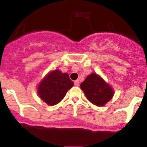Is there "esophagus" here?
<instances>
[{"label":"esophagus","instance_id":"1","mask_svg":"<svg viewBox=\"0 0 147 147\" xmlns=\"http://www.w3.org/2000/svg\"><path fill=\"white\" fill-rule=\"evenodd\" d=\"M74 84H75V86H76V87H78V86L79 85V82L78 80H76L74 82Z\"/></svg>","mask_w":147,"mask_h":147}]
</instances>
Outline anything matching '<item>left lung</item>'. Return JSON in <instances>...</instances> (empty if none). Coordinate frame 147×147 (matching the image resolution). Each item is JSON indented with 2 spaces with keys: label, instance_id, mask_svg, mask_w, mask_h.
<instances>
[{
  "label": "left lung",
  "instance_id": "obj_1",
  "mask_svg": "<svg viewBox=\"0 0 147 147\" xmlns=\"http://www.w3.org/2000/svg\"><path fill=\"white\" fill-rule=\"evenodd\" d=\"M86 98L97 106H104L114 95V90L98 74L92 73L80 84Z\"/></svg>",
  "mask_w": 147,
  "mask_h": 147
}]
</instances>
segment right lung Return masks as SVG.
Masks as SVG:
<instances>
[{
    "label": "right lung",
    "instance_id": "right-lung-1",
    "mask_svg": "<svg viewBox=\"0 0 147 147\" xmlns=\"http://www.w3.org/2000/svg\"><path fill=\"white\" fill-rule=\"evenodd\" d=\"M74 84L67 73L55 70L41 80L37 92L43 101L49 106H54L63 100Z\"/></svg>",
    "mask_w": 147,
    "mask_h": 147
}]
</instances>
